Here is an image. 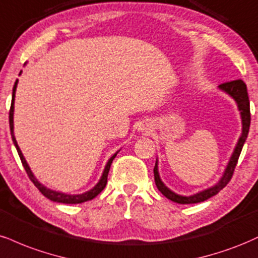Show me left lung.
<instances>
[{
    "instance_id": "left-lung-1",
    "label": "left lung",
    "mask_w": 258,
    "mask_h": 258,
    "mask_svg": "<svg viewBox=\"0 0 258 258\" xmlns=\"http://www.w3.org/2000/svg\"><path fill=\"white\" fill-rule=\"evenodd\" d=\"M219 88L220 89H222L223 92L229 94V95L237 101L238 108L239 111H240L241 120H243V133H241L240 139H239L237 147H235L234 152H233L231 157V160H229L228 165H227L225 170V174H223L222 178L219 181V183L215 184V186L211 187V188H208L203 190V192H199L195 196H189V197H182V196L176 195V193H174L172 190L169 189L168 187L162 182V180H160L159 174H158V165H157V162H156V165H154V169H153L154 182H156L157 188L159 189V192L164 197H166L168 199H170L171 202L178 203V204H196V203L207 201V199L211 198V197L216 196L221 189L225 188L233 176V172H234L235 166H237L239 156H240V152L241 150H243L245 140H246L247 134H249L250 122H251L250 101H249V95H247L246 84L244 83V81L235 80L231 82H225V83L220 84Z\"/></svg>"
}]
</instances>
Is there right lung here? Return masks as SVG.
<instances>
[{
  "instance_id": "obj_1",
  "label": "right lung",
  "mask_w": 258,
  "mask_h": 258,
  "mask_svg": "<svg viewBox=\"0 0 258 258\" xmlns=\"http://www.w3.org/2000/svg\"><path fill=\"white\" fill-rule=\"evenodd\" d=\"M17 84H18V80L15 81L14 83V87H13V95H12V104H11V110H9V126H11V135H12V140H13V144L15 148H17L18 151V154H19L20 157V160L21 163H23V166L24 169H25L27 176H29L30 180L32 181L33 184H35L36 187H37L39 192L42 193L44 197H47L48 199H50V201L53 202H56V203H63V204H80V203H84V202H88V201H92V199L95 198L96 196L99 195L100 192H101L102 189L106 187V183H107V176H108V171H110V168H111V164L112 162H113L114 157L117 156L116 154H113V156L111 157L110 160L107 162V164L105 166V170L102 172V176L100 178V181L98 183H96V186L94 187L93 189L88 190V192L83 193V195H76V196H71V195H65V193H60V192H55V190H51L49 188H47V187H44L43 184L39 183L37 180H36V177L33 176L31 169L29 168V165H27L25 158H24L23 153H21L19 146H18L17 144V140H15L14 138V133H13V112H14V96H15V90H17Z\"/></svg>"
}]
</instances>
